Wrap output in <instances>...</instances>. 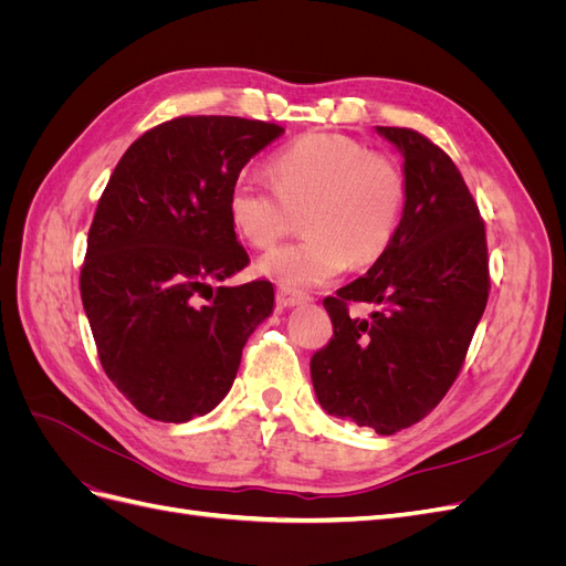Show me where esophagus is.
Segmentation results:
<instances>
[{
  "instance_id": "1",
  "label": "esophagus",
  "mask_w": 566,
  "mask_h": 566,
  "mask_svg": "<svg viewBox=\"0 0 566 566\" xmlns=\"http://www.w3.org/2000/svg\"><path fill=\"white\" fill-rule=\"evenodd\" d=\"M276 302H279V306H283V310H287V306H297V304L312 302V297L300 293V290H293V287H287V285H279Z\"/></svg>"
}]
</instances>
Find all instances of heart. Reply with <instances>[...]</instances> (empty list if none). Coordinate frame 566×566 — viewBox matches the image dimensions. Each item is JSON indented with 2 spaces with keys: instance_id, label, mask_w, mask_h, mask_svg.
I'll return each instance as SVG.
<instances>
[{
  "instance_id": "1",
  "label": "heart",
  "mask_w": 566,
  "mask_h": 566,
  "mask_svg": "<svg viewBox=\"0 0 566 566\" xmlns=\"http://www.w3.org/2000/svg\"><path fill=\"white\" fill-rule=\"evenodd\" d=\"M273 181L243 172L231 186L233 229L252 248L276 245L304 214L306 238L271 250L260 271L285 285H323L385 256L401 231L410 184L387 153L345 134L314 132L271 163Z\"/></svg>"
}]
</instances>
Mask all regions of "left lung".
<instances>
[{
    "label": "left lung",
    "mask_w": 566,
    "mask_h": 566,
    "mask_svg": "<svg viewBox=\"0 0 566 566\" xmlns=\"http://www.w3.org/2000/svg\"><path fill=\"white\" fill-rule=\"evenodd\" d=\"M378 132L403 150L406 217L385 256L323 300L333 337L312 356V380L331 416L394 434L447 397L486 310L491 276L484 219L453 160L416 129ZM352 301L379 310L352 319Z\"/></svg>",
    "instance_id": "obj_1"
}]
</instances>
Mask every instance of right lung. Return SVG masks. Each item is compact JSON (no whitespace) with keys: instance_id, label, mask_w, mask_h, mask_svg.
Masks as SVG:
<instances>
[{"instance_id":"obj_1","label":"right lung","mask_w":566,"mask_h":566,"mask_svg":"<svg viewBox=\"0 0 566 566\" xmlns=\"http://www.w3.org/2000/svg\"><path fill=\"white\" fill-rule=\"evenodd\" d=\"M285 129L264 119L181 115L144 132L98 198L80 293L98 361L150 420L186 422L233 385L250 333L273 310L256 279L214 287L250 264L229 193Z\"/></svg>"}]
</instances>
